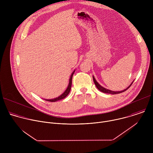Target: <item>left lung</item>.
Returning a JSON list of instances; mask_svg holds the SVG:
<instances>
[{"instance_id": "obj_1", "label": "left lung", "mask_w": 153, "mask_h": 153, "mask_svg": "<svg viewBox=\"0 0 153 153\" xmlns=\"http://www.w3.org/2000/svg\"><path fill=\"white\" fill-rule=\"evenodd\" d=\"M93 79L94 82V83H95V85H96V87H97V89H98L99 90H100L101 92L104 93L111 94H119V93H123V92L125 91L126 90H127L129 88V86L132 85V83H133V82H134V81H133V82H132L131 83V84H130V85H129V86H128L126 89H125V90H122V91H111V90H108V89H106V88H104V87H103L102 86H101V85H100V84H99V83L96 81V79L94 78V76H93Z\"/></svg>"}]
</instances>
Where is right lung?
Listing matches in <instances>:
<instances>
[{
	"label": "right lung",
	"mask_w": 153,
	"mask_h": 153,
	"mask_svg": "<svg viewBox=\"0 0 153 153\" xmlns=\"http://www.w3.org/2000/svg\"><path fill=\"white\" fill-rule=\"evenodd\" d=\"M75 72V70L73 71V72L72 73L71 76H70V80H69V83H68V85L67 86V88L66 89V90H65L60 96H59V97H56L54 99H44L47 101H49V102H56L57 100H62L63 99H64L65 97H66L68 94L70 93V90H71V85H72V79H73V76Z\"/></svg>",
	"instance_id": "obj_1"
}]
</instances>
